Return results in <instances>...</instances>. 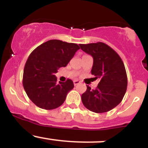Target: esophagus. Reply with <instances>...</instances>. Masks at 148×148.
Masks as SVG:
<instances>
[{
	"mask_svg": "<svg viewBox=\"0 0 148 148\" xmlns=\"http://www.w3.org/2000/svg\"><path fill=\"white\" fill-rule=\"evenodd\" d=\"M80 81H76V80H75V81H74V86H77V85H79V84H80Z\"/></svg>",
	"mask_w": 148,
	"mask_h": 148,
	"instance_id": "1",
	"label": "esophagus"
}]
</instances>
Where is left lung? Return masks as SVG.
I'll return each mask as SVG.
<instances>
[{"instance_id": "left-lung-1", "label": "left lung", "mask_w": 148, "mask_h": 148, "mask_svg": "<svg viewBox=\"0 0 148 148\" xmlns=\"http://www.w3.org/2000/svg\"><path fill=\"white\" fill-rule=\"evenodd\" d=\"M86 53L93 58L91 74L99 79L96 89L87 90L81 95L84 105L97 113L111 111L122 101L127 87L125 64L120 56L111 47L103 42L80 45Z\"/></svg>"}]
</instances>
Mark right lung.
Listing matches in <instances>:
<instances>
[{"mask_svg": "<svg viewBox=\"0 0 148 148\" xmlns=\"http://www.w3.org/2000/svg\"><path fill=\"white\" fill-rule=\"evenodd\" d=\"M79 45L61 40H51L42 44L30 54L23 74V86L29 99L40 108L52 110L64 103L74 83L67 79L57 83L55 74L66 67Z\"/></svg>", "mask_w": 148, "mask_h": 148, "instance_id": "right-lung-1", "label": "right lung"}]
</instances>
